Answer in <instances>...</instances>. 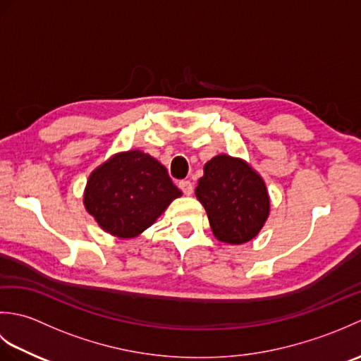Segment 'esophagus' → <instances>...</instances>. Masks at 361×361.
Wrapping results in <instances>:
<instances>
[{"label": "esophagus", "instance_id": "esophagus-1", "mask_svg": "<svg viewBox=\"0 0 361 361\" xmlns=\"http://www.w3.org/2000/svg\"><path fill=\"white\" fill-rule=\"evenodd\" d=\"M178 188L183 190V194H185V195H190V194L194 192V186H192V183H190L189 180H181L178 183Z\"/></svg>", "mask_w": 361, "mask_h": 361}]
</instances>
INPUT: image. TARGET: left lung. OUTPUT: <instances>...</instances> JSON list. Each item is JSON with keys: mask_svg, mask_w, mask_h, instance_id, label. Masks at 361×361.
<instances>
[{"mask_svg": "<svg viewBox=\"0 0 361 361\" xmlns=\"http://www.w3.org/2000/svg\"><path fill=\"white\" fill-rule=\"evenodd\" d=\"M195 195L204 206L214 235L240 245L256 237L270 212L264 180L242 159L214 157L204 164Z\"/></svg>", "mask_w": 361, "mask_h": 361, "instance_id": "left-lung-1", "label": "left lung"}]
</instances>
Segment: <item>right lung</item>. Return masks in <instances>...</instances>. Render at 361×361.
Returning <instances> with one entry per match:
<instances>
[{"instance_id": "right-lung-1", "label": "right lung", "mask_w": 361, "mask_h": 361, "mask_svg": "<svg viewBox=\"0 0 361 361\" xmlns=\"http://www.w3.org/2000/svg\"><path fill=\"white\" fill-rule=\"evenodd\" d=\"M180 195L163 164L130 150L90 175L83 203L106 233L128 239L147 229Z\"/></svg>"}]
</instances>
